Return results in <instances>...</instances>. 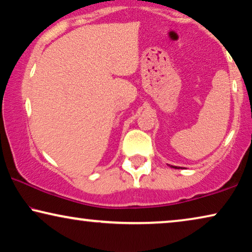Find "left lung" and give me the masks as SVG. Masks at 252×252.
I'll return each instance as SVG.
<instances>
[{
	"label": "left lung",
	"instance_id": "left-lung-1",
	"mask_svg": "<svg viewBox=\"0 0 252 252\" xmlns=\"http://www.w3.org/2000/svg\"><path fill=\"white\" fill-rule=\"evenodd\" d=\"M173 167H175V168H180V167H176V166H173Z\"/></svg>",
	"mask_w": 252,
	"mask_h": 252
}]
</instances>
